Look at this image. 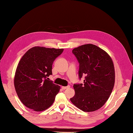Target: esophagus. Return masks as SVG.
I'll use <instances>...</instances> for the list:
<instances>
[{
	"instance_id": "esophagus-1",
	"label": "esophagus",
	"mask_w": 133,
	"mask_h": 133,
	"mask_svg": "<svg viewBox=\"0 0 133 133\" xmlns=\"http://www.w3.org/2000/svg\"><path fill=\"white\" fill-rule=\"evenodd\" d=\"M70 88V86H69V85H68V86H67V87H62V89H63V90L66 89H68V88Z\"/></svg>"
}]
</instances>
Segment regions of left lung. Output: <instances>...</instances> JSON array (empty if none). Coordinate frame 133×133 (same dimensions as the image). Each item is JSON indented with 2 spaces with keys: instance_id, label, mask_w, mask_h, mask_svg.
Here are the masks:
<instances>
[{
  "instance_id": "1",
  "label": "left lung",
  "mask_w": 133,
  "mask_h": 133,
  "mask_svg": "<svg viewBox=\"0 0 133 133\" xmlns=\"http://www.w3.org/2000/svg\"><path fill=\"white\" fill-rule=\"evenodd\" d=\"M79 63V79L85 76L84 84H74L75 94L70 98L74 105L84 111L102 108L111 93L115 83L112 59L106 51L88 44L72 50Z\"/></svg>"
}]
</instances>
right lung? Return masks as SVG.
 <instances>
[{"label":"right lung","mask_w":133,"mask_h":133,"mask_svg":"<svg viewBox=\"0 0 133 133\" xmlns=\"http://www.w3.org/2000/svg\"><path fill=\"white\" fill-rule=\"evenodd\" d=\"M63 49L35 46L19 62L14 77L15 91L22 103L36 111L45 110L54 102L60 86L49 80L52 65Z\"/></svg>","instance_id":"obj_1"}]
</instances>
